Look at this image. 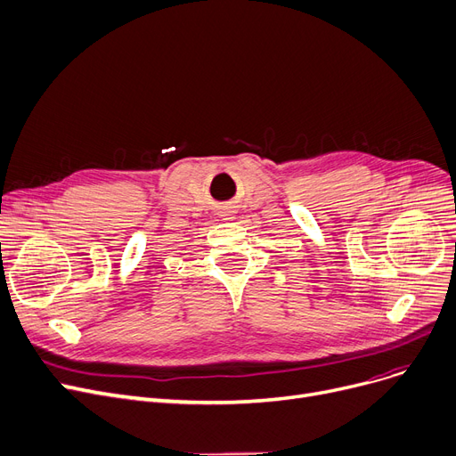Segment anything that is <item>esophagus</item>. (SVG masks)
I'll return each instance as SVG.
<instances>
[{
    "label": "esophagus",
    "instance_id": "1",
    "mask_svg": "<svg viewBox=\"0 0 456 456\" xmlns=\"http://www.w3.org/2000/svg\"><path fill=\"white\" fill-rule=\"evenodd\" d=\"M221 219H223V221H230V219H235V215H233L232 209H223V211H221Z\"/></svg>",
    "mask_w": 456,
    "mask_h": 456
}]
</instances>
